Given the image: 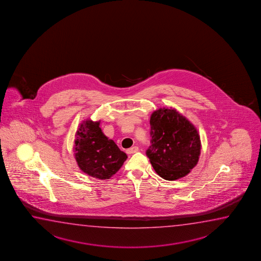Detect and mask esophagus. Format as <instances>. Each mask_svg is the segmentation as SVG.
Listing matches in <instances>:
<instances>
[{
    "label": "esophagus",
    "mask_w": 261,
    "mask_h": 261,
    "mask_svg": "<svg viewBox=\"0 0 261 261\" xmlns=\"http://www.w3.org/2000/svg\"><path fill=\"white\" fill-rule=\"evenodd\" d=\"M138 150H139V148H138L137 146H133L131 148L127 149V150H126V152H127L128 154H132V153L137 152Z\"/></svg>",
    "instance_id": "obj_1"
}]
</instances>
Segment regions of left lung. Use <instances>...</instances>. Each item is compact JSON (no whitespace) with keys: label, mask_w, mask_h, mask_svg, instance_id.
Instances as JSON below:
<instances>
[{"label":"left lung","mask_w":261,"mask_h":261,"mask_svg":"<svg viewBox=\"0 0 261 261\" xmlns=\"http://www.w3.org/2000/svg\"><path fill=\"white\" fill-rule=\"evenodd\" d=\"M152 137L146 155L159 176L174 180L187 175L201 154L199 133L174 109H159L150 118Z\"/></svg>","instance_id":"1"}]
</instances>
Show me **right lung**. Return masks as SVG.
<instances>
[{
    "label": "right lung",
    "mask_w": 261,
    "mask_h": 261,
    "mask_svg": "<svg viewBox=\"0 0 261 261\" xmlns=\"http://www.w3.org/2000/svg\"><path fill=\"white\" fill-rule=\"evenodd\" d=\"M99 121H83L77 129L74 145L75 159L82 172L107 180L122 167L127 155L105 136Z\"/></svg>",
    "instance_id": "right-lung-1"
}]
</instances>
